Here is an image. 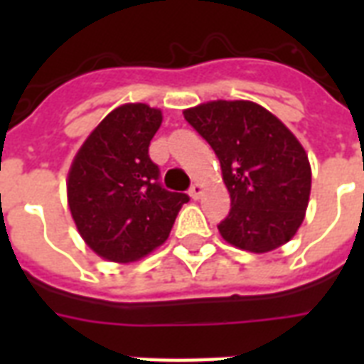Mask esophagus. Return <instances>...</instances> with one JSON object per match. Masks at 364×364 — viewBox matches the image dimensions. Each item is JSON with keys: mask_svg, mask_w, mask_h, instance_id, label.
Returning <instances> with one entry per match:
<instances>
[{"mask_svg": "<svg viewBox=\"0 0 364 364\" xmlns=\"http://www.w3.org/2000/svg\"><path fill=\"white\" fill-rule=\"evenodd\" d=\"M202 191H204V187H202L200 183H194L193 187L188 188V194H191V198L193 200H198L200 196H202Z\"/></svg>", "mask_w": 364, "mask_h": 364, "instance_id": "34e87169", "label": "esophagus"}]
</instances>
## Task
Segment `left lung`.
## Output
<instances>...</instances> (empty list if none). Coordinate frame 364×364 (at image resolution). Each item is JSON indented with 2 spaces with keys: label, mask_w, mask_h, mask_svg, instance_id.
Segmentation results:
<instances>
[{
  "label": "left lung",
  "mask_w": 364,
  "mask_h": 364,
  "mask_svg": "<svg viewBox=\"0 0 364 364\" xmlns=\"http://www.w3.org/2000/svg\"><path fill=\"white\" fill-rule=\"evenodd\" d=\"M210 143L230 193V213L217 225L230 245L268 253L293 238L310 200L308 154L293 132L262 105L217 100L183 111Z\"/></svg>",
  "instance_id": "obj_1"
}]
</instances>
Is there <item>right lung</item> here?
<instances>
[{"mask_svg":"<svg viewBox=\"0 0 364 364\" xmlns=\"http://www.w3.org/2000/svg\"><path fill=\"white\" fill-rule=\"evenodd\" d=\"M162 124L160 109L124 104L82 143L68 173V204L94 253L132 262L168 240L188 196L160 185L149 145Z\"/></svg>","mask_w":364,"mask_h":364,"instance_id":"1","label":"right lung"}]
</instances>
